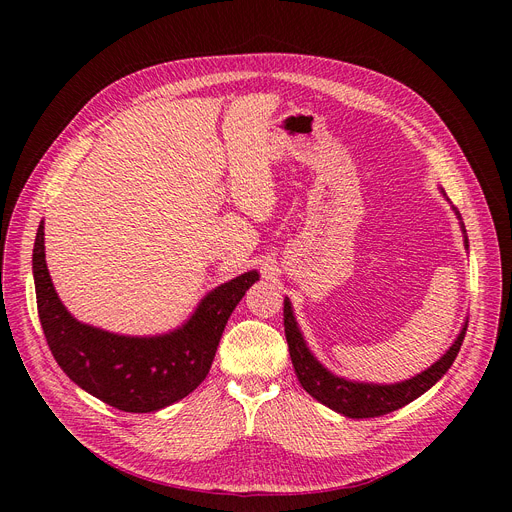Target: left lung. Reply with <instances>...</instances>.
Here are the masks:
<instances>
[{
	"mask_svg": "<svg viewBox=\"0 0 512 512\" xmlns=\"http://www.w3.org/2000/svg\"><path fill=\"white\" fill-rule=\"evenodd\" d=\"M456 215H459L461 220L459 211H456ZM461 228L465 234L463 222H461ZM465 247L469 249L467 236H465ZM284 332H286V342H288L290 359L294 365V373H297L301 386L315 400H319L321 405L330 407L332 411L351 419H367V417H380V415L398 411L432 388L450 369L456 355H459L461 344L465 340V332H467V321L461 334L452 342V346L432 367H427L425 371L417 373L415 378L398 382V384L351 382V380L338 378V375L328 371L307 348V342L299 330L297 319H294L292 305L288 299H284Z\"/></svg>",
	"mask_w": 512,
	"mask_h": 512,
	"instance_id": "8db88e82",
	"label": "left lung"
}]
</instances>
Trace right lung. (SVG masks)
<instances>
[{"label":"right lung","mask_w":512,"mask_h":512,"mask_svg":"<svg viewBox=\"0 0 512 512\" xmlns=\"http://www.w3.org/2000/svg\"><path fill=\"white\" fill-rule=\"evenodd\" d=\"M37 309L49 351L68 378L126 413H151L191 394L209 373L234 307L259 280L247 272L207 292L180 328L159 336H120L80 324L62 305L45 263L39 224L33 249Z\"/></svg>","instance_id":"add662e5"}]
</instances>
